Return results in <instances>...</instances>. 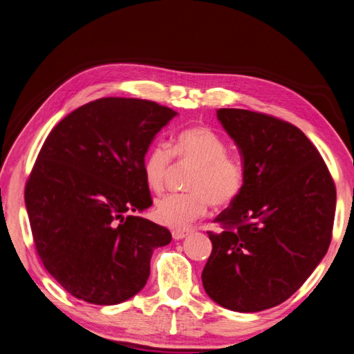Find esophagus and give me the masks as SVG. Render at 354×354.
I'll use <instances>...</instances> for the list:
<instances>
[{"instance_id":"obj_1","label":"esophagus","mask_w":354,"mask_h":354,"mask_svg":"<svg viewBox=\"0 0 354 354\" xmlns=\"http://www.w3.org/2000/svg\"><path fill=\"white\" fill-rule=\"evenodd\" d=\"M189 229H174L173 231V238L174 240H183L185 236L189 235Z\"/></svg>"}]
</instances>
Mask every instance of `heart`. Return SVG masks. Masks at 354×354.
I'll return each mask as SVG.
<instances>
[{
	"instance_id": "1",
	"label": "heart",
	"mask_w": 354,
	"mask_h": 354,
	"mask_svg": "<svg viewBox=\"0 0 354 354\" xmlns=\"http://www.w3.org/2000/svg\"><path fill=\"white\" fill-rule=\"evenodd\" d=\"M196 165L189 178L186 194H169L158 199L156 221L181 227L203 217L212 204L216 208L231 205L245 185L244 162L227 155L223 138L208 127H190L177 133L173 150L164 142L151 146L142 159V176L153 192L165 186L173 158Z\"/></svg>"
}]
</instances>
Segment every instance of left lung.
<instances>
[{
  "mask_svg": "<svg viewBox=\"0 0 354 354\" xmlns=\"http://www.w3.org/2000/svg\"><path fill=\"white\" fill-rule=\"evenodd\" d=\"M240 147L241 195L208 231L213 250L203 270L207 295L222 307L256 313L298 290L326 254L337 189L316 146L292 123L271 114L218 109Z\"/></svg>",
  "mask_w": 354,
  "mask_h": 354,
  "instance_id": "obj_1",
  "label": "left lung"
}]
</instances>
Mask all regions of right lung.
<instances>
[{
  "instance_id": "1",
  "label": "right lung",
  "mask_w": 354,
  "mask_h": 354,
  "mask_svg": "<svg viewBox=\"0 0 354 354\" xmlns=\"http://www.w3.org/2000/svg\"><path fill=\"white\" fill-rule=\"evenodd\" d=\"M155 101L100 98L56 125L25 185L37 254L77 299L120 304L145 288L150 257L171 241L142 218L153 201L142 176L151 140L176 116Z\"/></svg>"
}]
</instances>
